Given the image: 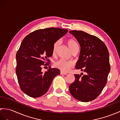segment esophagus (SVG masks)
Masks as SVG:
<instances>
[{"instance_id":"esophagus-1","label":"esophagus","mask_w":120,"mask_h":120,"mask_svg":"<svg viewBox=\"0 0 120 120\" xmlns=\"http://www.w3.org/2000/svg\"><path fill=\"white\" fill-rule=\"evenodd\" d=\"M60 74H61V75H67V73H64V72H62V71H61V72H60Z\"/></svg>"}]
</instances>
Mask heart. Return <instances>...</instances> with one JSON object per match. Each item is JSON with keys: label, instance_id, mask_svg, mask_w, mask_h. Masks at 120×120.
Listing matches in <instances>:
<instances>
[{"label": "heart", "instance_id": "b5f03b06", "mask_svg": "<svg viewBox=\"0 0 120 120\" xmlns=\"http://www.w3.org/2000/svg\"><path fill=\"white\" fill-rule=\"evenodd\" d=\"M59 44V41L56 42L53 45L52 48V54L55 55L56 50ZM67 45L70 50L72 51L75 48H78V45L74 40L69 39L67 41ZM54 67L59 69L63 72H68L71 68L73 67L74 63L71 61H65L63 60H59L54 63Z\"/></svg>", "mask_w": 120, "mask_h": 120}]
</instances>
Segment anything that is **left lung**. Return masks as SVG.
I'll return each mask as SVG.
<instances>
[{
	"instance_id": "left-lung-1",
	"label": "left lung",
	"mask_w": 120,
	"mask_h": 120,
	"mask_svg": "<svg viewBox=\"0 0 120 120\" xmlns=\"http://www.w3.org/2000/svg\"><path fill=\"white\" fill-rule=\"evenodd\" d=\"M69 32L80 46L79 58L76 68L83 71L86 75L75 74V80L69 86L72 95L83 102L98 98L106 85L110 70L107 47L102 41L82 31L71 30Z\"/></svg>"
}]
</instances>
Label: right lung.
I'll return each mask as SVG.
<instances>
[{"instance_id":"right-lung-1","label":"right lung","mask_w":120,"mask_h":120,"mask_svg":"<svg viewBox=\"0 0 120 120\" xmlns=\"http://www.w3.org/2000/svg\"><path fill=\"white\" fill-rule=\"evenodd\" d=\"M68 29L48 28L38 29L25 37L16 53V73L20 88L31 98L47 92L53 79L60 75L58 68L42 72L43 65H49L53 45L68 32Z\"/></svg>"}]
</instances>
